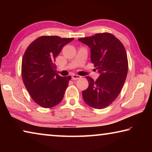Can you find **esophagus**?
I'll return each instance as SVG.
<instances>
[{
  "instance_id": "obj_1",
  "label": "esophagus",
  "mask_w": 152,
  "mask_h": 152,
  "mask_svg": "<svg viewBox=\"0 0 152 152\" xmlns=\"http://www.w3.org/2000/svg\"><path fill=\"white\" fill-rule=\"evenodd\" d=\"M80 78H81V76L77 75V74H73V75H72V79L75 80H78Z\"/></svg>"
}]
</instances>
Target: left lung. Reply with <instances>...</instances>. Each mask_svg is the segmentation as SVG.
<instances>
[{"instance_id": "8db88e82", "label": "left lung", "mask_w": 152, "mask_h": 152, "mask_svg": "<svg viewBox=\"0 0 152 152\" xmlns=\"http://www.w3.org/2000/svg\"><path fill=\"white\" fill-rule=\"evenodd\" d=\"M78 41L91 48V60L100 74L96 80L86 76L88 87L82 91L84 102L94 109H102L117 99L128 71L127 53L123 43L111 33H97Z\"/></svg>"}]
</instances>
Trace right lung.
I'll return each mask as SVG.
<instances>
[{"mask_svg":"<svg viewBox=\"0 0 152 152\" xmlns=\"http://www.w3.org/2000/svg\"><path fill=\"white\" fill-rule=\"evenodd\" d=\"M74 38L42 36L28 46L22 60L23 81L30 96L43 108L56 106L62 101L71 77L56 73V58Z\"/></svg>","mask_w":152,"mask_h":152,"instance_id":"1","label":"right lung"}]
</instances>
